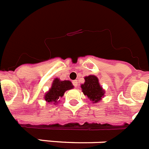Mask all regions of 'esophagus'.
I'll return each mask as SVG.
<instances>
[{
    "label": "esophagus",
    "mask_w": 149,
    "mask_h": 149,
    "mask_svg": "<svg viewBox=\"0 0 149 149\" xmlns=\"http://www.w3.org/2000/svg\"><path fill=\"white\" fill-rule=\"evenodd\" d=\"M72 84L75 87H77V85H78V82H77V80H73L72 81Z\"/></svg>",
    "instance_id": "1"
}]
</instances>
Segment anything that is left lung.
<instances>
[{
  "instance_id": "1",
  "label": "left lung",
  "mask_w": 149,
  "mask_h": 149,
  "mask_svg": "<svg viewBox=\"0 0 149 149\" xmlns=\"http://www.w3.org/2000/svg\"><path fill=\"white\" fill-rule=\"evenodd\" d=\"M84 79L85 83L81 85L83 94L93 103L100 102L104 96L105 91L100 86L98 78L93 75H89Z\"/></svg>"
}]
</instances>
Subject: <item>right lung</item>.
I'll use <instances>...</instances> for the list:
<instances>
[{
	"label": "right lung",
	"mask_w": 149,
	"mask_h": 149,
	"mask_svg": "<svg viewBox=\"0 0 149 149\" xmlns=\"http://www.w3.org/2000/svg\"><path fill=\"white\" fill-rule=\"evenodd\" d=\"M73 88L72 83L69 80H60V79L56 78L52 83L51 88L49 89V91L44 95L45 101L47 102L54 104L57 103L58 100L63 95L64 93L66 90L71 89Z\"/></svg>",
	"instance_id": "obj_1"
}]
</instances>
